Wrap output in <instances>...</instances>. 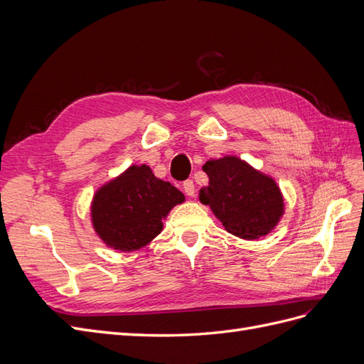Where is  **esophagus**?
<instances>
[{
    "label": "esophagus",
    "mask_w": 364,
    "mask_h": 364,
    "mask_svg": "<svg viewBox=\"0 0 364 364\" xmlns=\"http://www.w3.org/2000/svg\"><path fill=\"white\" fill-rule=\"evenodd\" d=\"M182 186H183V191H185V194H186V196H190V197H193V196H194L196 188H194V182H193L191 179L185 181Z\"/></svg>",
    "instance_id": "obj_1"
}]
</instances>
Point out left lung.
Returning <instances> with one entry per match:
<instances>
[{
  "label": "left lung",
  "mask_w": 364,
  "mask_h": 364,
  "mask_svg": "<svg viewBox=\"0 0 364 364\" xmlns=\"http://www.w3.org/2000/svg\"><path fill=\"white\" fill-rule=\"evenodd\" d=\"M209 185L199 199L232 235L255 240L267 235L284 214V199L269 176L237 156L211 159L203 165Z\"/></svg>",
  "instance_id": "1"
}]
</instances>
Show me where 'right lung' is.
I'll use <instances>...</instances> for the list:
<instances>
[{
	"instance_id": "right-lung-1",
	"label": "right lung",
	"mask_w": 364,
	"mask_h": 364,
	"mask_svg": "<svg viewBox=\"0 0 364 364\" xmlns=\"http://www.w3.org/2000/svg\"><path fill=\"white\" fill-rule=\"evenodd\" d=\"M185 196L147 165H132L94 196L92 226L109 247L138 250L162 230V220Z\"/></svg>"
}]
</instances>
